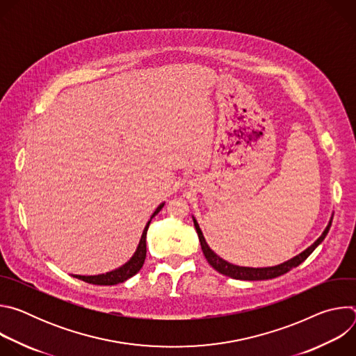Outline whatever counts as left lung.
<instances>
[{
  "label": "left lung",
  "instance_id": "obj_1",
  "mask_svg": "<svg viewBox=\"0 0 356 356\" xmlns=\"http://www.w3.org/2000/svg\"><path fill=\"white\" fill-rule=\"evenodd\" d=\"M193 222H194V227H195V231H197V235H198V239H200V243H201V249H202V253H204V257L207 259V262L221 275H225L228 277H232V279H236V280H268V279H275L277 276H282L284 273H287L289 270H291L293 268L298 266L300 264H302L304 261H306L312 252L324 241V238L327 236L328 231H330V227H331V222H332V217L330 218L328 221V225L325 227V229L323 231V234L317 238V241H314V243H312L307 249H304L301 253H298V255L293 257L291 259L280 264V265H276V266H266V268H249V266H238V265H234V264H229L227 262L225 259L220 258L217 253L209 246L204 235H202L201 229H200V225L197 222V220L193 217Z\"/></svg>",
  "mask_w": 356,
  "mask_h": 356
}]
</instances>
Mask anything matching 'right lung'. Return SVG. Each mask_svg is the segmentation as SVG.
Masks as SVG:
<instances>
[{"mask_svg": "<svg viewBox=\"0 0 356 356\" xmlns=\"http://www.w3.org/2000/svg\"><path fill=\"white\" fill-rule=\"evenodd\" d=\"M165 206V201L162 202V204L158 206V209L154 211V214L150 216V220L146 222L143 231H142V235H140V239H139V243L136 246V250L134 252V255L131 257V259L128 262H125L122 266L111 270V272H107V273H101V275H94V276H81V275H73V277L76 279H80L83 282H87V283H91V284H98V286H114V284H120L128 279H131L132 276H135L140 268L143 266V262H145V258H146V232H147V228H149V224L152 221V218H154Z\"/></svg>", "mask_w": 356, "mask_h": 356, "instance_id": "obj_1", "label": "right lung"}]
</instances>
